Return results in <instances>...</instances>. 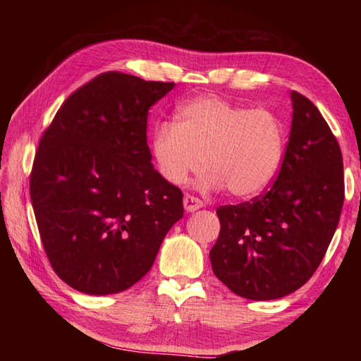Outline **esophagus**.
<instances>
[{
  "instance_id": "esophagus-1",
  "label": "esophagus",
  "mask_w": 361,
  "mask_h": 361,
  "mask_svg": "<svg viewBox=\"0 0 361 361\" xmlns=\"http://www.w3.org/2000/svg\"><path fill=\"white\" fill-rule=\"evenodd\" d=\"M183 205H185V210H186V212L192 213V212H195V210L202 209L204 202H202V200H200L199 197H194V195H191V194H186L185 199H183Z\"/></svg>"
}]
</instances>
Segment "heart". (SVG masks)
Here are the masks:
<instances>
[{
	"label": "heart",
	"instance_id": "heart-1",
	"mask_svg": "<svg viewBox=\"0 0 361 361\" xmlns=\"http://www.w3.org/2000/svg\"><path fill=\"white\" fill-rule=\"evenodd\" d=\"M151 148L159 172L172 185H185L202 161L200 185L224 186L234 197L250 199L277 176L285 130L271 109H250L205 95L183 103L175 122H161L152 132Z\"/></svg>",
	"mask_w": 361,
	"mask_h": 361
}]
</instances>
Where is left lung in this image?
Segmentation results:
<instances>
[{
    "label": "left lung",
    "mask_w": 361,
    "mask_h": 361,
    "mask_svg": "<svg viewBox=\"0 0 361 361\" xmlns=\"http://www.w3.org/2000/svg\"><path fill=\"white\" fill-rule=\"evenodd\" d=\"M288 145L276 181L250 202L223 205L210 250L228 288L253 301L283 298L307 282L325 256L344 204L336 137L319 109L293 90Z\"/></svg>",
    "instance_id": "left-lung-1"
}]
</instances>
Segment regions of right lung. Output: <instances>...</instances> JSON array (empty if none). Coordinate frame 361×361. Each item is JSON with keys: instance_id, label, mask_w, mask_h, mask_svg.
<instances>
[{"instance_id": "right-lung-1", "label": "right lung", "mask_w": 361, "mask_h": 361, "mask_svg": "<svg viewBox=\"0 0 361 361\" xmlns=\"http://www.w3.org/2000/svg\"><path fill=\"white\" fill-rule=\"evenodd\" d=\"M175 82L108 71L73 92L41 137L30 197L57 276L85 295L145 277L183 218L181 189L152 167L148 111Z\"/></svg>"}]
</instances>
